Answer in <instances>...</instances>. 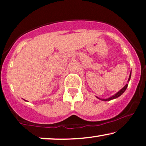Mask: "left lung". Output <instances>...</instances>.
Here are the masks:
<instances>
[{"mask_svg":"<svg viewBox=\"0 0 146 146\" xmlns=\"http://www.w3.org/2000/svg\"><path fill=\"white\" fill-rule=\"evenodd\" d=\"M130 78H131V74H130V76H129V78L128 81H129ZM127 86H128V84H126L125 86L121 90H120L118 92H117V93L115 94V95H113V96H111V97H110V98H107V99H101V98H99L100 100H102V101H111V100H112V99H114V98H116L117 97H119V96L121 95V94L123 93L125 91V90H126V88H127Z\"/></svg>","mask_w":146,"mask_h":146,"instance_id":"8db88e82","label":"left lung"}]
</instances>
